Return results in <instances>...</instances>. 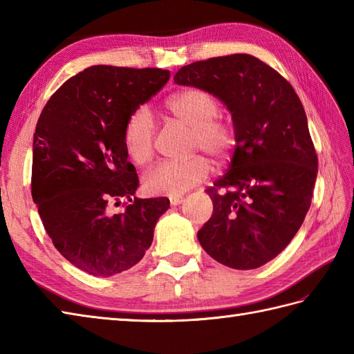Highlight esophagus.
<instances>
[{
  "mask_svg": "<svg viewBox=\"0 0 354 354\" xmlns=\"http://www.w3.org/2000/svg\"><path fill=\"white\" fill-rule=\"evenodd\" d=\"M183 201H184L183 196H170V204H171V205L183 204Z\"/></svg>",
  "mask_w": 354,
  "mask_h": 354,
  "instance_id": "34e87169",
  "label": "esophagus"
}]
</instances>
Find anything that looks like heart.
<instances>
[{
	"label": "heart",
	"mask_w": 354,
	"mask_h": 354,
	"mask_svg": "<svg viewBox=\"0 0 354 354\" xmlns=\"http://www.w3.org/2000/svg\"><path fill=\"white\" fill-rule=\"evenodd\" d=\"M173 118L192 127V149L204 150L214 161H225L239 142L237 127L228 117L219 115L221 104L214 95L201 88H187L165 100ZM156 126L149 109L138 108L127 117L123 141L127 156L142 165L155 152ZM212 173L207 158L196 155L187 160L161 161L146 171L142 187L150 194L179 196L201 184Z\"/></svg>",
	"instance_id": "1"
}]
</instances>
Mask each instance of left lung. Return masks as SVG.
I'll return each instance as SVG.
<instances>
[{"label":"left lung","instance_id":"left-lung-1","mask_svg":"<svg viewBox=\"0 0 354 354\" xmlns=\"http://www.w3.org/2000/svg\"><path fill=\"white\" fill-rule=\"evenodd\" d=\"M175 82L221 99L239 132L228 171L205 190L213 216L199 243L228 268H260L290 243L310 208L318 156L303 103L280 73L243 53L185 65Z\"/></svg>","mask_w":354,"mask_h":354}]
</instances>
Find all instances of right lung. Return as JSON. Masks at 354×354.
Instances as JSON below:
<instances>
[{"instance_id": "right-lung-1", "label": "right lung", "mask_w": 354, "mask_h": 354, "mask_svg": "<svg viewBox=\"0 0 354 354\" xmlns=\"http://www.w3.org/2000/svg\"><path fill=\"white\" fill-rule=\"evenodd\" d=\"M170 71L94 65L50 97L33 137L32 198L53 245L74 266L111 277L135 266L153 240L167 198H132L126 120L167 84ZM127 197L125 212L112 201Z\"/></svg>"}]
</instances>
